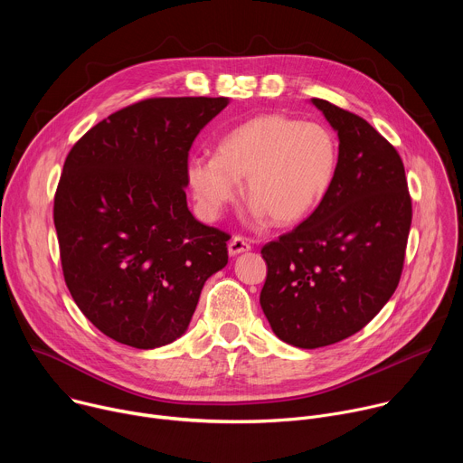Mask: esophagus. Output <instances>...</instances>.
<instances>
[{
	"mask_svg": "<svg viewBox=\"0 0 463 463\" xmlns=\"http://www.w3.org/2000/svg\"><path fill=\"white\" fill-rule=\"evenodd\" d=\"M245 250H250V241L243 236H232V240L229 241V254H240V252H245Z\"/></svg>",
	"mask_w": 463,
	"mask_h": 463,
	"instance_id": "esophagus-1",
	"label": "esophagus"
}]
</instances>
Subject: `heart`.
Segmentation results:
<instances>
[{"mask_svg":"<svg viewBox=\"0 0 463 463\" xmlns=\"http://www.w3.org/2000/svg\"><path fill=\"white\" fill-rule=\"evenodd\" d=\"M339 143L332 129L286 115H260L220 139L216 156H192L188 183L207 216H218L245 179L254 216L291 225L309 216L332 190Z\"/></svg>","mask_w":463,"mask_h":463,"instance_id":"1","label":"heart"}]
</instances>
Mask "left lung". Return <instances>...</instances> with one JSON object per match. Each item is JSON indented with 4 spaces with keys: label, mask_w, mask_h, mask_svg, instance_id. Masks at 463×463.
<instances>
[{
    "label": "left lung",
    "mask_w": 463,
    "mask_h": 463,
    "mask_svg": "<svg viewBox=\"0 0 463 463\" xmlns=\"http://www.w3.org/2000/svg\"><path fill=\"white\" fill-rule=\"evenodd\" d=\"M339 136V170L324 202L261 247L260 304L279 339L335 345L363 329L400 284L412 222L403 161L363 117L313 99Z\"/></svg>",
    "instance_id": "1"
}]
</instances>
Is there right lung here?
I'll return each instance as SVG.
<instances>
[{"mask_svg": "<svg viewBox=\"0 0 463 463\" xmlns=\"http://www.w3.org/2000/svg\"><path fill=\"white\" fill-rule=\"evenodd\" d=\"M225 97H154L95 124L63 163L52 218L65 286L109 339L150 350L184 334L231 234L186 207L188 152Z\"/></svg>", "mask_w": 463, "mask_h": 463, "instance_id": "right-lung-1", "label": "right lung"}]
</instances>
